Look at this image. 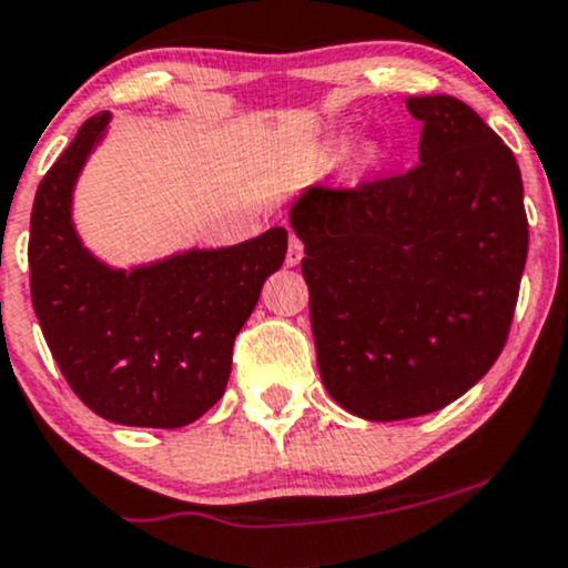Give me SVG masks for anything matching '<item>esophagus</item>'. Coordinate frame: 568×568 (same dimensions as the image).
I'll return each mask as SVG.
<instances>
[{
  "label": "esophagus",
  "instance_id": "obj_1",
  "mask_svg": "<svg viewBox=\"0 0 568 568\" xmlns=\"http://www.w3.org/2000/svg\"><path fill=\"white\" fill-rule=\"evenodd\" d=\"M301 260H303L301 237H297L295 233H290V248H286V265L295 267V265H301Z\"/></svg>",
  "mask_w": 568,
  "mask_h": 568
}]
</instances>
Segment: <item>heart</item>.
Returning <instances> with one entry per match:
<instances>
[{
    "label": "heart",
    "instance_id": "b5f03b06",
    "mask_svg": "<svg viewBox=\"0 0 568 568\" xmlns=\"http://www.w3.org/2000/svg\"><path fill=\"white\" fill-rule=\"evenodd\" d=\"M376 156H379V151L374 149V145H365L363 151H359V162L368 164V162H376Z\"/></svg>",
    "mask_w": 568,
    "mask_h": 568
}]
</instances>
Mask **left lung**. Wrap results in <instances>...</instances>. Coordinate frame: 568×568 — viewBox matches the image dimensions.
Wrapping results in <instances>:
<instances>
[{
    "label": "left lung",
    "mask_w": 568,
    "mask_h": 568,
    "mask_svg": "<svg viewBox=\"0 0 568 568\" xmlns=\"http://www.w3.org/2000/svg\"><path fill=\"white\" fill-rule=\"evenodd\" d=\"M406 108L423 124L417 168L308 186L290 209L322 382L376 423L438 412L490 371L528 254L509 145L455 97Z\"/></svg>",
    "instance_id": "8db88e82"
}]
</instances>
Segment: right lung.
I'll list each match as a JSON object with an SVG mask.
<instances>
[{"mask_svg": "<svg viewBox=\"0 0 568 568\" xmlns=\"http://www.w3.org/2000/svg\"><path fill=\"white\" fill-rule=\"evenodd\" d=\"M108 124V111L91 115L34 194L32 306L67 384L91 412L135 428H184L224 395L235 335L282 267L286 230L113 271L72 224V189Z\"/></svg>", "mask_w": 568, "mask_h": 568, "instance_id": "obj_1", "label": "right lung"}]
</instances>
